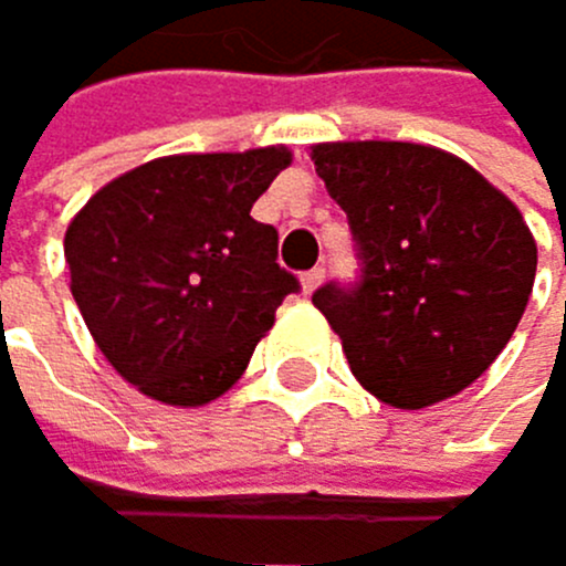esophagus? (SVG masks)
I'll return each instance as SVG.
<instances>
[{"label":"esophagus","mask_w":566,"mask_h":566,"mask_svg":"<svg viewBox=\"0 0 566 566\" xmlns=\"http://www.w3.org/2000/svg\"><path fill=\"white\" fill-rule=\"evenodd\" d=\"M298 285H303V292L310 295V292H316L324 285V268H313V271H306L303 277H298Z\"/></svg>","instance_id":"obj_1"}]
</instances>
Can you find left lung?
I'll use <instances>...</instances> for the list:
<instances>
[{
	"label": "left lung",
	"mask_w": 566,
	"mask_h": 566,
	"mask_svg": "<svg viewBox=\"0 0 566 566\" xmlns=\"http://www.w3.org/2000/svg\"><path fill=\"white\" fill-rule=\"evenodd\" d=\"M310 158L363 253L359 289L313 295L352 377L395 408L461 395L504 352L532 295L539 253L517 203L430 144L331 140Z\"/></svg>",
	"instance_id": "obj_1"
}]
</instances>
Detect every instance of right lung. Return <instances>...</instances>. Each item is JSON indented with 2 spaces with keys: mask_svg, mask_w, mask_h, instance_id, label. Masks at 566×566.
Segmentation results:
<instances>
[{
  "mask_svg": "<svg viewBox=\"0 0 566 566\" xmlns=\"http://www.w3.org/2000/svg\"><path fill=\"white\" fill-rule=\"evenodd\" d=\"M289 147L168 154L105 182L66 228L70 292L140 395L197 408L232 387L298 281L250 211Z\"/></svg>",
  "mask_w": 566,
  "mask_h": 566,
  "instance_id": "1",
  "label": "right lung"
}]
</instances>
